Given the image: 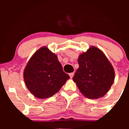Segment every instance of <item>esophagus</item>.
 Returning a JSON list of instances; mask_svg holds the SVG:
<instances>
[{"mask_svg":"<svg viewBox=\"0 0 129 129\" xmlns=\"http://www.w3.org/2000/svg\"><path fill=\"white\" fill-rule=\"evenodd\" d=\"M74 72H73V73H70L69 74V76H70V78H72L73 77V76H74Z\"/></svg>","mask_w":129,"mask_h":129,"instance_id":"1","label":"esophagus"}]
</instances>
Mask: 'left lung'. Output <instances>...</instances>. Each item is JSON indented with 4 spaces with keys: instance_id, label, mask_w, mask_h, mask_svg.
Listing matches in <instances>:
<instances>
[{
    "instance_id": "obj_1",
    "label": "left lung",
    "mask_w": 129,
    "mask_h": 129,
    "mask_svg": "<svg viewBox=\"0 0 129 129\" xmlns=\"http://www.w3.org/2000/svg\"><path fill=\"white\" fill-rule=\"evenodd\" d=\"M79 68L73 80L81 93L90 99L103 97L113 83L115 72L106 56L96 47H90L78 58Z\"/></svg>"
}]
</instances>
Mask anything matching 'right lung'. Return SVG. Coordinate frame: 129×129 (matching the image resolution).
I'll use <instances>...</instances> for the list:
<instances>
[{
	"label": "right lung",
	"mask_w": 129,
	"mask_h": 129,
	"mask_svg": "<svg viewBox=\"0 0 129 129\" xmlns=\"http://www.w3.org/2000/svg\"><path fill=\"white\" fill-rule=\"evenodd\" d=\"M23 78L29 91L36 98L43 99L58 92L70 76L63 71L57 56L44 47L29 59Z\"/></svg>",
	"instance_id": "add662e5"
}]
</instances>
